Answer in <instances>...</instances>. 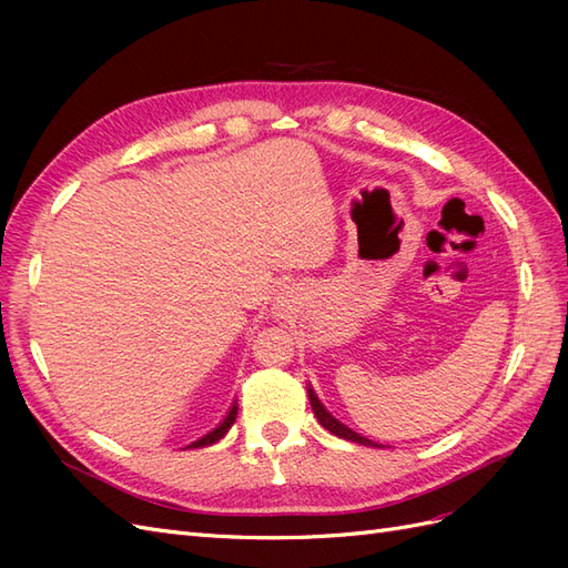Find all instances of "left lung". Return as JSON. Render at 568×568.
I'll use <instances>...</instances> for the list:
<instances>
[{"label":"left lung","mask_w":568,"mask_h":568,"mask_svg":"<svg viewBox=\"0 0 568 568\" xmlns=\"http://www.w3.org/2000/svg\"><path fill=\"white\" fill-rule=\"evenodd\" d=\"M307 398H311V405H313V412H315L317 422H320L329 434H334V436H338V438H343V440H353V443H359V445H369V448H384V445H379V443H374V440H369V438H365V436L355 434L353 428H348L346 424H341L338 419H334V417L329 415V412H326V407L317 400V395H315L313 388H307Z\"/></svg>","instance_id":"left-lung-1"}]
</instances>
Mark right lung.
I'll return each instance as SVG.
<instances>
[{
	"label": "right lung",
	"mask_w": 568,
	"mask_h": 568,
	"mask_svg": "<svg viewBox=\"0 0 568 568\" xmlns=\"http://www.w3.org/2000/svg\"><path fill=\"white\" fill-rule=\"evenodd\" d=\"M236 403L232 405V409L227 412V417L225 419H222L220 422V426H215L213 428V432H209V434H205L203 438H199V440H194L192 445H186V448H205V445H213V443H217L222 436H225L227 432H230V428H232V424H234V419H236Z\"/></svg>",
	"instance_id": "1"
}]
</instances>
